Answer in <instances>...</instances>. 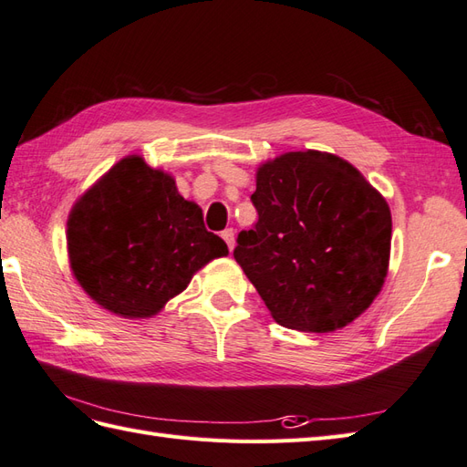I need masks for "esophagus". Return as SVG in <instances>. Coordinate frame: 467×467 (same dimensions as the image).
Wrapping results in <instances>:
<instances>
[{
	"mask_svg": "<svg viewBox=\"0 0 467 467\" xmlns=\"http://www.w3.org/2000/svg\"><path fill=\"white\" fill-rule=\"evenodd\" d=\"M221 236H223V241L226 243V246H229V250H233L234 248V231L233 229H224L221 233Z\"/></svg>",
	"mask_w": 467,
	"mask_h": 467,
	"instance_id": "1",
	"label": "esophagus"
}]
</instances>
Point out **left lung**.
I'll list each match as a JSON object with an SVG mask.
<instances>
[{
	"instance_id": "1",
	"label": "left lung",
	"mask_w": 467,
	"mask_h": 467,
	"mask_svg": "<svg viewBox=\"0 0 467 467\" xmlns=\"http://www.w3.org/2000/svg\"><path fill=\"white\" fill-rule=\"evenodd\" d=\"M258 221L236 238L234 260L275 323L332 332L381 291L391 250V211L346 160L287 152L256 171Z\"/></svg>"
}]
</instances>
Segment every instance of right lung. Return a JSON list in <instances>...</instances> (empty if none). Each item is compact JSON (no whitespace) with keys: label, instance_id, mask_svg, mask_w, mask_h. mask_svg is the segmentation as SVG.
I'll list each match as a JSON object with an SVG mask.
<instances>
[{"label":"right lung","instance_id":"1","mask_svg":"<svg viewBox=\"0 0 467 467\" xmlns=\"http://www.w3.org/2000/svg\"><path fill=\"white\" fill-rule=\"evenodd\" d=\"M68 254L78 284L103 309L146 318L211 260L229 254L176 182L140 156L117 162L70 211Z\"/></svg>","mask_w":467,"mask_h":467}]
</instances>
